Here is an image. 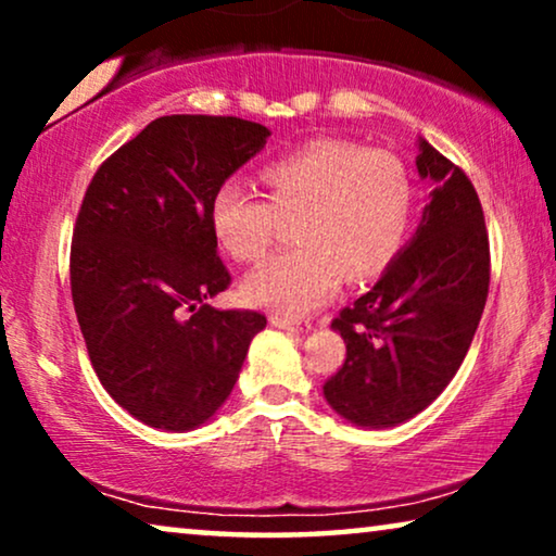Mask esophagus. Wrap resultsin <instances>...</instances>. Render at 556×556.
Here are the masks:
<instances>
[{
  "label": "esophagus",
  "instance_id": "34e87169",
  "mask_svg": "<svg viewBox=\"0 0 556 556\" xmlns=\"http://www.w3.org/2000/svg\"><path fill=\"white\" fill-rule=\"evenodd\" d=\"M270 324L276 326V329H283V331H306L308 326H303L299 321H293V318H286V316H270Z\"/></svg>",
  "mask_w": 556,
  "mask_h": 556
}]
</instances>
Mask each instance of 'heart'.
<instances>
[{
	"label": "heart",
	"instance_id": "obj_1",
	"mask_svg": "<svg viewBox=\"0 0 556 556\" xmlns=\"http://www.w3.org/2000/svg\"><path fill=\"white\" fill-rule=\"evenodd\" d=\"M270 202L238 177L219 181L210 200L217 245L240 263L268 253L280 215H295L301 242L273 255L242 283L255 306L301 318L333 299L341 280L382 276L405 245L415 215V185L390 151L318 139L265 164Z\"/></svg>",
	"mask_w": 556,
	"mask_h": 556
}]
</instances>
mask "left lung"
Here are the masks:
<instances>
[{"label":"left lung","instance_id":"left-lung-1","mask_svg":"<svg viewBox=\"0 0 556 556\" xmlns=\"http://www.w3.org/2000/svg\"><path fill=\"white\" fill-rule=\"evenodd\" d=\"M417 147V174L432 181L420 225L375 288L331 321L346 359L324 397L359 428H394L438 400L466 359L489 295V232L476 189L428 141Z\"/></svg>","mask_w":556,"mask_h":556}]
</instances>
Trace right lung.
Returning <instances> with one entry per match:
<instances>
[{"label":"right lung","mask_w":556,"mask_h":556,"mask_svg":"<svg viewBox=\"0 0 556 556\" xmlns=\"http://www.w3.org/2000/svg\"><path fill=\"white\" fill-rule=\"evenodd\" d=\"M268 136L235 116H162L105 159L83 197L75 316L103 390L149 428L207 422L268 324L257 311L207 303L230 286L210 200Z\"/></svg>","instance_id":"obj_1"}]
</instances>
